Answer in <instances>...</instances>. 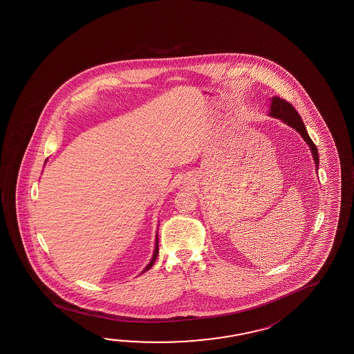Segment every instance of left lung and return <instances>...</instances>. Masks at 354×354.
Returning <instances> with one entry per match:
<instances>
[{
  "label": "left lung",
  "instance_id": "1",
  "mask_svg": "<svg viewBox=\"0 0 354 354\" xmlns=\"http://www.w3.org/2000/svg\"><path fill=\"white\" fill-rule=\"evenodd\" d=\"M270 105H272L270 106V113H269L270 116L278 118V119H281L284 122H287L288 125L294 127L303 136V139L307 141V144L310 147L312 153H313L315 167H317V170H318V167H319L318 149L315 147V144L312 141V139L309 138L307 130H306V125L303 124V120H301L298 111L294 109L293 105L290 102H288L284 99L277 97V96H274L273 99H272V104Z\"/></svg>",
  "mask_w": 354,
  "mask_h": 354
}]
</instances>
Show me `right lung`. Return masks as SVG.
Segmentation results:
<instances>
[{
  "mask_svg": "<svg viewBox=\"0 0 354 354\" xmlns=\"http://www.w3.org/2000/svg\"><path fill=\"white\" fill-rule=\"evenodd\" d=\"M46 162V161H45ZM158 254H159V239H158V235H156V243H155V250H153V258H151V261H150V263L147 264V267L142 270V273H145L147 270H149L150 268L153 267V263H155V261H156V258H158Z\"/></svg>",
  "mask_w": 354,
  "mask_h": 354,
  "instance_id": "1",
  "label": "right lung"
}]
</instances>
